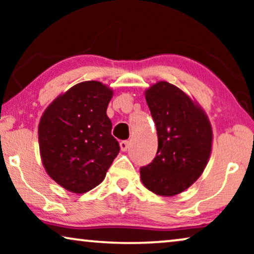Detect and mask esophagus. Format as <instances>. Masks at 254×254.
I'll return each instance as SVG.
<instances>
[{
    "mask_svg": "<svg viewBox=\"0 0 254 254\" xmlns=\"http://www.w3.org/2000/svg\"><path fill=\"white\" fill-rule=\"evenodd\" d=\"M120 148H121V151H127L128 148H129V142H128V141H121L120 142Z\"/></svg>",
    "mask_w": 254,
    "mask_h": 254,
    "instance_id": "34e87169",
    "label": "esophagus"
}]
</instances>
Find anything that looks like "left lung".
Here are the masks:
<instances>
[{"instance_id":"1","label":"left lung","mask_w":254,"mask_h":254,"mask_svg":"<svg viewBox=\"0 0 254 254\" xmlns=\"http://www.w3.org/2000/svg\"><path fill=\"white\" fill-rule=\"evenodd\" d=\"M157 129L158 149L140 175L149 190L163 196L182 193L206 168L211 151L210 123L199 106L176 85L158 82L145 92Z\"/></svg>"}]
</instances>
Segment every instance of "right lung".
<instances>
[{
    "label": "right lung",
    "instance_id": "right-lung-1",
    "mask_svg": "<svg viewBox=\"0 0 254 254\" xmlns=\"http://www.w3.org/2000/svg\"><path fill=\"white\" fill-rule=\"evenodd\" d=\"M112 90L100 82H82L54 100L39 124L43 164L53 180L74 193L103 182L120 151L111 134L106 109Z\"/></svg>",
    "mask_w": 254,
    "mask_h": 254
}]
</instances>
